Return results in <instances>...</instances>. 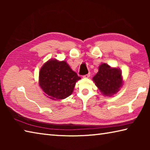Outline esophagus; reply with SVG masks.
<instances>
[{
    "mask_svg": "<svg viewBox=\"0 0 150 150\" xmlns=\"http://www.w3.org/2000/svg\"><path fill=\"white\" fill-rule=\"evenodd\" d=\"M89 77H90V73H88V74H86L83 76V78H88Z\"/></svg>",
    "mask_w": 150,
    "mask_h": 150,
    "instance_id": "34e87169",
    "label": "esophagus"
}]
</instances>
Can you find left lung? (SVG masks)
Segmentation results:
<instances>
[{
  "label": "left lung",
  "instance_id": "8db88e82",
  "mask_svg": "<svg viewBox=\"0 0 150 150\" xmlns=\"http://www.w3.org/2000/svg\"><path fill=\"white\" fill-rule=\"evenodd\" d=\"M93 80L104 95L112 96L120 90L122 85V72L118 68H112L106 63H102Z\"/></svg>",
  "mask_w": 150,
  "mask_h": 150
}]
</instances>
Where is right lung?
<instances>
[{"instance_id": "right-lung-1", "label": "right lung", "mask_w": 150, "mask_h": 150, "mask_svg": "<svg viewBox=\"0 0 150 150\" xmlns=\"http://www.w3.org/2000/svg\"><path fill=\"white\" fill-rule=\"evenodd\" d=\"M81 79L65 61L50 59L44 63L39 73V85L47 97L64 99L71 95L76 82Z\"/></svg>"}]
</instances>
